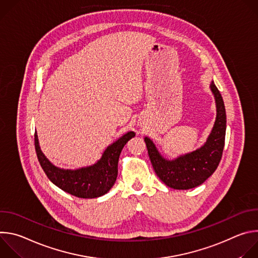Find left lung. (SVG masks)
I'll list each match as a JSON object with an SVG mask.
<instances>
[{
	"mask_svg": "<svg viewBox=\"0 0 258 258\" xmlns=\"http://www.w3.org/2000/svg\"><path fill=\"white\" fill-rule=\"evenodd\" d=\"M210 88L215 97L217 115L207 142L200 149L169 161L158 153L149 138H145L147 150L157 176L172 189L188 190L201 185L215 171L222 159L227 126L226 108L214 83H211Z\"/></svg>",
	"mask_w": 258,
	"mask_h": 258,
	"instance_id": "8db88e82",
	"label": "left lung"
}]
</instances>
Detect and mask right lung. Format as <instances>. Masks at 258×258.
Returning a JSON list of instances; mask_svg holds the SVG:
<instances>
[{"label":"right lung","instance_id":"1","mask_svg":"<svg viewBox=\"0 0 258 258\" xmlns=\"http://www.w3.org/2000/svg\"><path fill=\"white\" fill-rule=\"evenodd\" d=\"M133 137H135L134 132L125 134L108 147L96 164L78 170H65L54 166L42 153L36 133H34V148L43 170L57 187L79 198H97L106 194L114 185L120 152Z\"/></svg>","mask_w":258,"mask_h":258}]
</instances>
